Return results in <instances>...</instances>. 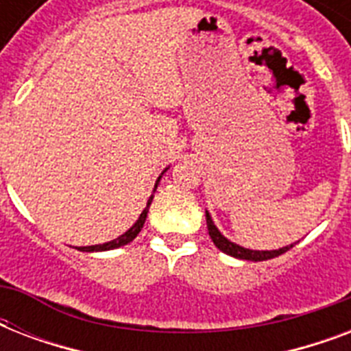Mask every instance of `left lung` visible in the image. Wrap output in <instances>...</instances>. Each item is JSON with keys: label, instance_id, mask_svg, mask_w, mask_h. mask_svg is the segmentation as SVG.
Wrapping results in <instances>:
<instances>
[{"label": "left lung", "instance_id": "obj_1", "mask_svg": "<svg viewBox=\"0 0 351 351\" xmlns=\"http://www.w3.org/2000/svg\"><path fill=\"white\" fill-rule=\"evenodd\" d=\"M206 222H208V231L209 237L213 240V244L219 247L222 253L226 255H231L234 258H242V261H253V262H261V261H269V258H275V256L282 255L286 251H289L293 247V244L286 245V247H280V250H273V251H256V250H245L242 245L234 244L231 240H228L224 234L220 233L219 228L213 224L211 220V215L206 211Z\"/></svg>", "mask_w": 351, "mask_h": 351}]
</instances>
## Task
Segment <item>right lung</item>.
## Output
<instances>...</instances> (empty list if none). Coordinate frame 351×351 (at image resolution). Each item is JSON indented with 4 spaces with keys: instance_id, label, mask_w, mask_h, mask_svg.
I'll use <instances>...</instances> for the list:
<instances>
[{
    "instance_id": "obj_1",
    "label": "right lung",
    "mask_w": 351,
    "mask_h": 351,
    "mask_svg": "<svg viewBox=\"0 0 351 351\" xmlns=\"http://www.w3.org/2000/svg\"><path fill=\"white\" fill-rule=\"evenodd\" d=\"M164 175V173H162ZM162 176H158V180H156V184H154V191H156V186H158V182ZM153 197L154 195H151L147 200V206H145V209L142 211V215L138 217V220L132 224L131 230H127L125 233L120 234L118 239L111 240V242H106V244H98V245H85V247H78L80 251H107V250H117V247H120V245H125L129 244V242H132V240L136 239V234L142 231L143 224H145V219H147V213H149V206H151V202H153Z\"/></svg>"
}]
</instances>
